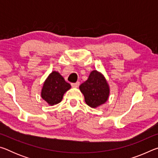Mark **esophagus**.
I'll return each mask as SVG.
<instances>
[{
  "label": "esophagus",
  "instance_id": "1",
  "mask_svg": "<svg viewBox=\"0 0 158 158\" xmlns=\"http://www.w3.org/2000/svg\"><path fill=\"white\" fill-rule=\"evenodd\" d=\"M73 88H78L79 85V82H76V83H73V84H71Z\"/></svg>",
  "mask_w": 158,
  "mask_h": 158
}]
</instances>
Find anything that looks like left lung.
I'll return each instance as SVG.
<instances>
[{
	"label": "left lung",
	"mask_w": 158,
	"mask_h": 158,
	"mask_svg": "<svg viewBox=\"0 0 158 158\" xmlns=\"http://www.w3.org/2000/svg\"><path fill=\"white\" fill-rule=\"evenodd\" d=\"M84 95L85 103L92 108L105 104L107 101L110 89L105 77L100 72L93 70L86 81L79 86Z\"/></svg>",
	"instance_id": "obj_1"
}]
</instances>
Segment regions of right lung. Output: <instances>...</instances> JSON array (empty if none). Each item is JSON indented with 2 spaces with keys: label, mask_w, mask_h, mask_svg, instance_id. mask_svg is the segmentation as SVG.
Returning <instances> with one entry per match:
<instances>
[{
  "label": "right lung",
  "mask_w": 158,
  "mask_h": 158,
  "mask_svg": "<svg viewBox=\"0 0 158 158\" xmlns=\"http://www.w3.org/2000/svg\"><path fill=\"white\" fill-rule=\"evenodd\" d=\"M70 88V84L65 81L59 73L53 71L44 82L41 97L51 106L57 105L60 102L63 95Z\"/></svg>",
  "instance_id": "right-lung-1"
}]
</instances>
